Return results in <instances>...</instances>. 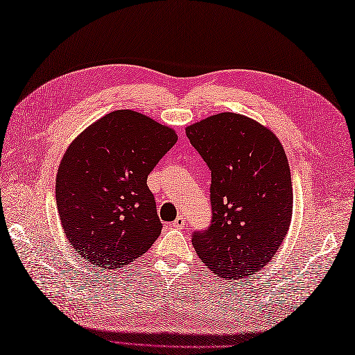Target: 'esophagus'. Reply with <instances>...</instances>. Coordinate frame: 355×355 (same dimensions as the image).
<instances>
[{"label":"esophagus","mask_w":355,"mask_h":355,"mask_svg":"<svg viewBox=\"0 0 355 355\" xmlns=\"http://www.w3.org/2000/svg\"><path fill=\"white\" fill-rule=\"evenodd\" d=\"M184 223H186V218L183 215H180L175 218V221L171 223V227L173 229H183L184 227Z\"/></svg>","instance_id":"obj_1"}]
</instances>
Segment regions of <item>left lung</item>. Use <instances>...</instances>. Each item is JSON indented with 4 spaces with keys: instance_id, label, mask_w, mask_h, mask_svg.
<instances>
[{
    "instance_id": "obj_1",
    "label": "left lung",
    "mask_w": 355,
    "mask_h": 355,
    "mask_svg": "<svg viewBox=\"0 0 355 355\" xmlns=\"http://www.w3.org/2000/svg\"><path fill=\"white\" fill-rule=\"evenodd\" d=\"M186 135L212 175V220L192 233L195 252L224 281L254 275L273 259L291 221V175L281 141L235 112L187 126Z\"/></svg>"
}]
</instances>
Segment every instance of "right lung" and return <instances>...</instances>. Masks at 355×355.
Listing matches in <instances>:
<instances>
[{
	"mask_svg": "<svg viewBox=\"0 0 355 355\" xmlns=\"http://www.w3.org/2000/svg\"><path fill=\"white\" fill-rule=\"evenodd\" d=\"M177 143L171 128L140 112L112 111L65 150L56 205L67 239L87 262L117 270L145 254L162 221L148 175Z\"/></svg>",
	"mask_w": 355,
	"mask_h": 355,
	"instance_id": "obj_1",
	"label": "right lung"
}]
</instances>
